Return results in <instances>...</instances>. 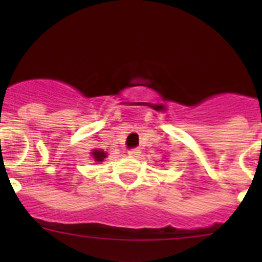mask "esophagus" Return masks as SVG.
<instances>
[{
  "label": "esophagus",
  "mask_w": 262,
  "mask_h": 262,
  "mask_svg": "<svg viewBox=\"0 0 262 262\" xmlns=\"http://www.w3.org/2000/svg\"><path fill=\"white\" fill-rule=\"evenodd\" d=\"M128 153L130 157H138V156L141 155V150H139L138 148H132V149L128 150Z\"/></svg>",
  "instance_id": "1"
}]
</instances>
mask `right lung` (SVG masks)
I'll return each mask as SVG.
<instances>
[{
  "label": "right lung",
  "mask_w": 262,
  "mask_h": 262,
  "mask_svg": "<svg viewBox=\"0 0 262 262\" xmlns=\"http://www.w3.org/2000/svg\"><path fill=\"white\" fill-rule=\"evenodd\" d=\"M92 156H94L95 161H99V162H101V161H104V158L106 157V153H105L104 150L95 149L94 152H92Z\"/></svg>",
  "instance_id": "right-lung-1"
}]
</instances>
